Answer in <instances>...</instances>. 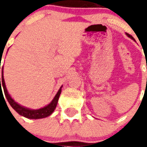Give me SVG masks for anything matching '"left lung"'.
I'll return each mask as SVG.
<instances>
[{"label": "left lung", "mask_w": 147, "mask_h": 147, "mask_svg": "<svg viewBox=\"0 0 147 147\" xmlns=\"http://www.w3.org/2000/svg\"><path fill=\"white\" fill-rule=\"evenodd\" d=\"M127 36H128V37H130V38H132V37H131V35H130L129 34H127Z\"/></svg>", "instance_id": "obj_1"}]
</instances>
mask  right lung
I'll list each match as a JSON object with an SVG mask.
<instances>
[{
	"mask_svg": "<svg viewBox=\"0 0 147 147\" xmlns=\"http://www.w3.org/2000/svg\"><path fill=\"white\" fill-rule=\"evenodd\" d=\"M0 69H1V64H0ZM0 87H1H1H3L4 89V92H5V95L6 97V98L8 100V103L10 104L12 108L14 109L18 113L23 116V117H27L29 119H40V118H45L46 117H49L52 113L54 111L56 106L57 105L58 99L60 97V94L61 93V87L60 90H58L57 94H56L54 97L53 100L52 101L50 104H49L48 105L45 106L44 108L39 109H36V110H31L29 109L24 108L23 106H21L19 104H17L16 102H15L13 99L11 98L10 95L8 94L7 89H6V86H5V80H4V77H3V67H2V76L1 78H0Z\"/></svg>",
	"mask_w": 147,
	"mask_h": 147,
	"instance_id": "obj_1",
	"label": "right lung"
}]
</instances>
